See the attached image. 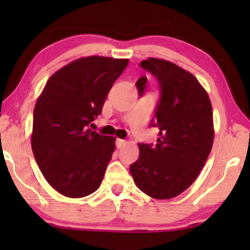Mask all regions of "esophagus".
Wrapping results in <instances>:
<instances>
[{
  "label": "esophagus",
  "instance_id": "34e87169",
  "mask_svg": "<svg viewBox=\"0 0 250 250\" xmlns=\"http://www.w3.org/2000/svg\"><path fill=\"white\" fill-rule=\"evenodd\" d=\"M125 145H126L125 140H122V139H117V140H116V148H117V149L124 148Z\"/></svg>",
  "mask_w": 250,
  "mask_h": 250
}]
</instances>
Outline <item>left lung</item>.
<instances>
[{"instance_id":"left-lung-1","label":"left lung","mask_w":250,"mask_h":250,"mask_svg":"<svg viewBox=\"0 0 250 250\" xmlns=\"http://www.w3.org/2000/svg\"><path fill=\"white\" fill-rule=\"evenodd\" d=\"M158 82L160 97L150 126L159 129L156 145L140 143L129 166L140 190L155 199H170L188 189L206 163L214 140L213 110L197 78L169 61L149 58L140 62ZM146 76L136 82L142 97Z\"/></svg>"}]
</instances>
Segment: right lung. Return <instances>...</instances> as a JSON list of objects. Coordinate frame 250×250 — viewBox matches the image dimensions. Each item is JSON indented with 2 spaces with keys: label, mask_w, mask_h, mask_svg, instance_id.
<instances>
[{
  "label": "right lung",
  "mask_w": 250,
  "mask_h": 250,
  "mask_svg": "<svg viewBox=\"0 0 250 250\" xmlns=\"http://www.w3.org/2000/svg\"><path fill=\"white\" fill-rule=\"evenodd\" d=\"M127 64L128 59L82 58L53 74L37 99L33 153L45 180L63 196L82 198L100 187L116 139L88 126Z\"/></svg>",
  "instance_id": "1"
}]
</instances>
